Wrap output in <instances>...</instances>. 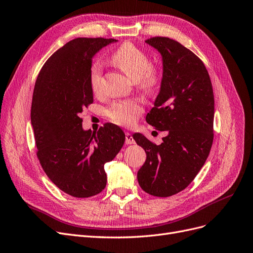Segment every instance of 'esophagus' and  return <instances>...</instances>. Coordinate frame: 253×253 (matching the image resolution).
Listing matches in <instances>:
<instances>
[{
  "instance_id": "1",
  "label": "esophagus",
  "mask_w": 253,
  "mask_h": 253,
  "mask_svg": "<svg viewBox=\"0 0 253 253\" xmlns=\"http://www.w3.org/2000/svg\"><path fill=\"white\" fill-rule=\"evenodd\" d=\"M125 143H126V145H131V144H134V143H135L134 138L132 137V135L130 134L129 132H126V133H125Z\"/></svg>"
}]
</instances>
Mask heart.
Masks as SVG:
<instances>
[{
  "label": "heart",
  "mask_w": 253,
  "mask_h": 253,
  "mask_svg": "<svg viewBox=\"0 0 253 253\" xmlns=\"http://www.w3.org/2000/svg\"><path fill=\"white\" fill-rule=\"evenodd\" d=\"M111 61L135 81L137 87L146 93L156 91L163 82V71L151 62L149 55L132 42H124L112 53ZM102 65L93 62L89 69L91 90L99 93L102 81ZM144 110L142 102L137 99H125L112 102L105 109L106 117L121 126H130Z\"/></svg>",
  "instance_id": "1"
}]
</instances>
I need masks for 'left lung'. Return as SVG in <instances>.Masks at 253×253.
Segmentation results:
<instances>
[{
    "label": "left lung",
    "instance_id": "1",
    "mask_svg": "<svg viewBox=\"0 0 253 253\" xmlns=\"http://www.w3.org/2000/svg\"><path fill=\"white\" fill-rule=\"evenodd\" d=\"M161 52L164 78L148 124L167 131L161 145L134 133L146 151L137 172L141 188L156 197L183 191L200 171L213 141L214 99L209 72L197 55L169 37L145 41Z\"/></svg>",
    "mask_w": 253,
    "mask_h": 253
}]
</instances>
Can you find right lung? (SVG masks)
Returning <instances> with one entry per match:
<instances>
[{"label": "right lung", "mask_w": 253, "mask_h": 253, "mask_svg": "<svg viewBox=\"0 0 253 253\" xmlns=\"http://www.w3.org/2000/svg\"><path fill=\"white\" fill-rule=\"evenodd\" d=\"M117 42L78 37L58 49L37 76L31 105L36 155L51 181L76 198H87L106 186L104 165L123 147L125 134L106 123L97 132L82 129L84 108L93 102L89 69L93 55Z\"/></svg>", "instance_id": "right-lung-1"}]
</instances>
